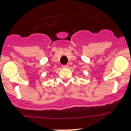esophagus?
I'll use <instances>...</instances> for the list:
<instances>
[{"label": "esophagus", "mask_w": 131, "mask_h": 131, "mask_svg": "<svg viewBox=\"0 0 131 131\" xmlns=\"http://www.w3.org/2000/svg\"><path fill=\"white\" fill-rule=\"evenodd\" d=\"M68 67H69V66L68 65V64H64V65H63V68H68Z\"/></svg>", "instance_id": "34e87169"}]
</instances>
